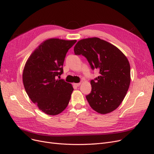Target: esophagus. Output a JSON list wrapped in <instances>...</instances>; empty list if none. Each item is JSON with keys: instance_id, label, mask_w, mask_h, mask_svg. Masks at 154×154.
Listing matches in <instances>:
<instances>
[{"instance_id": "esophagus-1", "label": "esophagus", "mask_w": 154, "mask_h": 154, "mask_svg": "<svg viewBox=\"0 0 154 154\" xmlns=\"http://www.w3.org/2000/svg\"><path fill=\"white\" fill-rule=\"evenodd\" d=\"M74 85H75V86H76V87H79V86H80V85H81V83H74Z\"/></svg>"}]
</instances>
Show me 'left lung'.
Here are the masks:
<instances>
[{"label": "left lung", "mask_w": 154, "mask_h": 154, "mask_svg": "<svg viewBox=\"0 0 154 154\" xmlns=\"http://www.w3.org/2000/svg\"><path fill=\"white\" fill-rule=\"evenodd\" d=\"M76 55L87 59L100 76L91 81V92L86 96L91 108L106 114L116 110L127 94L130 83L127 58L117 47L97 37L79 40L74 48Z\"/></svg>", "instance_id": "1"}]
</instances>
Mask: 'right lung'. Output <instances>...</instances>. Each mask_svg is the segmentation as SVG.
Masks as SVG:
<instances>
[{
  "mask_svg": "<svg viewBox=\"0 0 154 154\" xmlns=\"http://www.w3.org/2000/svg\"><path fill=\"white\" fill-rule=\"evenodd\" d=\"M76 40L50 38L31 53L23 70L22 80L31 100L44 113L54 116L66 109L74 88L71 83L57 80L63 73L68 50Z\"/></svg>",
  "mask_w": 154,
  "mask_h": 154,
  "instance_id": "obj_1",
  "label": "right lung"
}]
</instances>
